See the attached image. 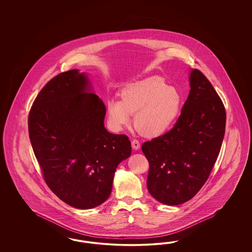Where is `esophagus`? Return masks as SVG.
<instances>
[{"label":"esophagus","instance_id":"esophagus-1","mask_svg":"<svg viewBox=\"0 0 252 252\" xmlns=\"http://www.w3.org/2000/svg\"><path fill=\"white\" fill-rule=\"evenodd\" d=\"M131 145H132L133 150H136V151L140 148V143L137 141V139H134V140H132V142H131Z\"/></svg>","mask_w":252,"mask_h":252}]
</instances>
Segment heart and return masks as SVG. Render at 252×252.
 Segmentation results:
<instances>
[{
  "label": "heart",
  "instance_id": "1",
  "mask_svg": "<svg viewBox=\"0 0 252 252\" xmlns=\"http://www.w3.org/2000/svg\"><path fill=\"white\" fill-rule=\"evenodd\" d=\"M119 96L120 100L107 101L110 127L121 131L134 115L136 129L148 137H160L174 126L183 101L180 92L158 76L126 85Z\"/></svg>",
  "mask_w": 252,
  "mask_h": 252
}]
</instances>
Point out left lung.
<instances>
[{
    "instance_id": "obj_1",
    "label": "left lung",
    "mask_w": 252,
    "mask_h": 252,
    "mask_svg": "<svg viewBox=\"0 0 252 252\" xmlns=\"http://www.w3.org/2000/svg\"><path fill=\"white\" fill-rule=\"evenodd\" d=\"M189 86L175 126L141 147L150 163L148 190L170 206L189 200L205 184L225 131L224 106L206 76L192 69Z\"/></svg>"
}]
</instances>
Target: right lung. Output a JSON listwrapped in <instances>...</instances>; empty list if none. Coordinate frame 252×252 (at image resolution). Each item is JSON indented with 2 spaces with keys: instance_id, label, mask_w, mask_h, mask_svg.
Listing matches in <instances>:
<instances>
[{
  "instance_id": "1",
  "label": "right lung",
  "mask_w": 252,
  "mask_h": 252,
  "mask_svg": "<svg viewBox=\"0 0 252 252\" xmlns=\"http://www.w3.org/2000/svg\"><path fill=\"white\" fill-rule=\"evenodd\" d=\"M105 114L87 73L78 69L51 79L31 107L30 138L46 184L76 209L102 204L118 164L131 155L128 137L107 131Z\"/></svg>"
}]
</instances>
